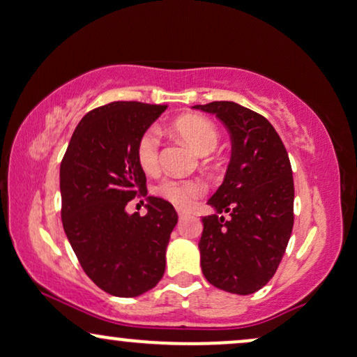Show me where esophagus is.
<instances>
[{
	"mask_svg": "<svg viewBox=\"0 0 357 357\" xmlns=\"http://www.w3.org/2000/svg\"><path fill=\"white\" fill-rule=\"evenodd\" d=\"M177 213H178V218H180V220L187 218V216H188V211H185V210H180V208H178V210H177Z\"/></svg>",
	"mask_w": 357,
	"mask_h": 357,
	"instance_id": "obj_1",
	"label": "esophagus"
}]
</instances>
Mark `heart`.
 I'll return each mask as SVG.
<instances>
[{
	"label": "heart",
	"mask_w": 357,
	"mask_h": 357,
	"mask_svg": "<svg viewBox=\"0 0 357 357\" xmlns=\"http://www.w3.org/2000/svg\"><path fill=\"white\" fill-rule=\"evenodd\" d=\"M174 131L183 139L193 151L200 155H208L218 146L220 132L210 119L188 114L174 123ZM159 132L149 129L142 134L137 142V160L142 170L154 172L159 165ZM157 192L177 206H188L198 195L203 193V183L198 180H162Z\"/></svg>",
	"instance_id": "obj_1"
}]
</instances>
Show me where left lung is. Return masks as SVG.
Segmentation results:
<instances>
[{"mask_svg":"<svg viewBox=\"0 0 357 357\" xmlns=\"http://www.w3.org/2000/svg\"><path fill=\"white\" fill-rule=\"evenodd\" d=\"M193 109L215 114L231 136L223 183L210 197L215 215L203 216L202 272L211 285L249 295L275 274L294 228V177L274 126L234 101ZM221 212H228L225 220Z\"/></svg>","mask_w":357,"mask_h":357,"instance_id":"8db88e82","label":"left lung"}]
</instances>
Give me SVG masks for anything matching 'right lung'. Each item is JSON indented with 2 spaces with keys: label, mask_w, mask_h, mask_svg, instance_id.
<instances>
[{
  "label": "right lung",
  "mask_w": 357,
  "mask_h": 357,
  "mask_svg": "<svg viewBox=\"0 0 357 357\" xmlns=\"http://www.w3.org/2000/svg\"><path fill=\"white\" fill-rule=\"evenodd\" d=\"M167 106L113 101L85 114L60 164L62 225L85 274L114 297H137L165 272L177 225L172 203L149 197L137 142ZM139 192L144 217L126 205Z\"/></svg>",
  "instance_id": "1"
}]
</instances>
